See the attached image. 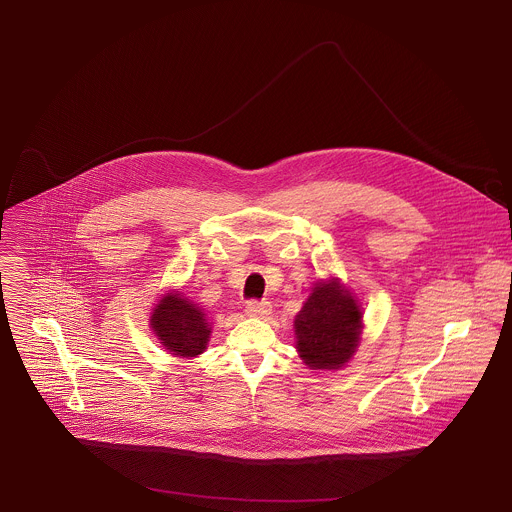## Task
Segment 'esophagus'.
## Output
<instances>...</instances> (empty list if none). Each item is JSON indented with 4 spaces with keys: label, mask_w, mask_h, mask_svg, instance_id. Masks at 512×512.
Listing matches in <instances>:
<instances>
[{
    "label": "esophagus",
    "mask_w": 512,
    "mask_h": 512,
    "mask_svg": "<svg viewBox=\"0 0 512 512\" xmlns=\"http://www.w3.org/2000/svg\"><path fill=\"white\" fill-rule=\"evenodd\" d=\"M272 313V305L268 301H250L246 305V315L254 319H264Z\"/></svg>",
    "instance_id": "obj_1"
}]
</instances>
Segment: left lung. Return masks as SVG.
I'll list each match as a JSON object with an SVG mask.
<instances>
[{"mask_svg": "<svg viewBox=\"0 0 512 512\" xmlns=\"http://www.w3.org/2000/svg\"><path fill=\"white\" fill-rule=\"evenodd\" d=\"M295 349L313 370H337L355 355L363 311L357 299L337 278L315 284L293 321Z\"/></svg>", "mask_w": 512, "mask_h": 512, "instance_id": "1", "label": "left lung"}]
</instances>
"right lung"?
<instances>
[{"instance_id": "add662e5", "label": "right lung", "mask_w": 512, "mask_h": 512, "mask_svg": "<svg viewBox=\"0 0 512 512\" xmlns=\"http://www.w3.org/2000/svg\"><path fill=\"white\" fill-rule=\"evenodd\" d=\"M149 323L165 351L181 359L201 355L211 339L205 311L181 293H165L155 305Z\"/></svg>"}]
</instances>
